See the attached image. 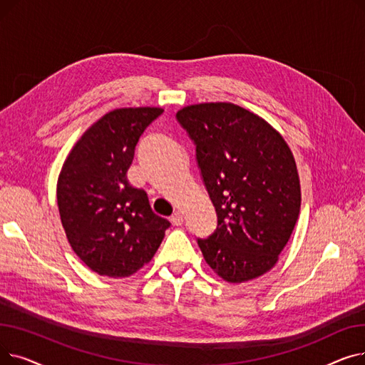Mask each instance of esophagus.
I'll return each instance as SVG.
<instances>
[{"instance_id": "34e87169", "label": "esophagus", "mask_w": 365, "mask_h": 365, "mask_svg": "<svg viewBox=\"0 0 365 365\" xmlns=\"http://www.w3.org/2000/svg\"><path fill=\"white\" fill-rule=\"evenodd\" d=\"M171 222H173V225H176V226H180L182 223H183V215L180 213V212H176L175 215L171 216Z\"/></svg>"}]
</instances>
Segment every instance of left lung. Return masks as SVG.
<instances>
[{"label":"left lung","instance_id":"obj_1","mask_svg":"<svg viewBox=\"0 0 365 365\" xmlns=\"http://www.w3.org/2000/svg\"><path fill=\"white\" fill-rule=\"evenodd\" d=\"M176 117L197 145L217 213L216 232L198 240L204 260L234 284L269 272L300 213V179L290 146L257 113L229 102L189 105Z\"/></svg>","mask_w":365,"mask_h":365}]
</instances>
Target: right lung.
<instances>
[{"instance_id": "right-lung-1", "label": "right lung", "mask_w": 365, "mask_h": 365, "mask_svg": "<svg viewBox=\"0 0 365 365\" xmlns=\"http://www.w3.org/2000/svg\"><path fill=\"white\" fill-rule=\"evenodd\" d=\"M163 108L113 109L76 140L57 178V207L69 245L99 275L127 278L152 260L170 222L152 212L127 170L145 128Z\"/></svg>"}]
</instances>
